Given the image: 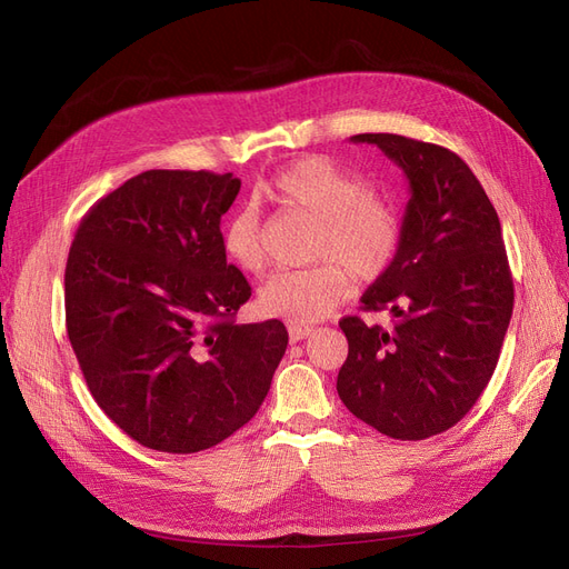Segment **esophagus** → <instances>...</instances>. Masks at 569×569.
Listing matches in <instances>:
<instances>
[{
  "mask_svg": "<svg viewBox=\"0 0 569 569\" xmlns=\"http://www.w3.org/2000/svg\"><path fill=\"white\" fill-rule=\"evenodd\" d=\"M311 332H313V327H308V325H289V339L295 343L306 339Z\"/></svg>",
  "mask_w": 569,
  "mask_h": 569,
  "instance_id": "obj_1",
  "label": "esophagus"
}]
</instances>
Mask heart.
Listing matches in <instances>:
<instances>
[{"label":"heart","mask_w":569,"mask_h":569,"mask_svg":"<svg viewBox=\"0 0 569 569\" xmlns=\"http://www.w3.org/2000/svg\"><path fill=\"white\" fill-rule=\"evenodd\" d=\"M287 211L318 222L308 270L278 272L263 284L258 306L270 318L308 325L330 316L351 295V272L372 282L393 266L403 222L389 201L370 192L363 178L327 157H303L274 176L266 189ZM222 249L249 274L266 268L261 218L249 206L237 209L222 228Z\"/></svg>","instance_id":"heart-1"}]
</instances>
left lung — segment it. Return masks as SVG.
<instances>
[{
	"instance_id": "left-lung-1",
	"label": "left lung",
	"mask_w": 569,
	"mask_h": 569,
	"mask_svg": "<svg viewBox=\"0 0 569 569\" xmlns=\"http://www.w3.org/2000/svg\"><path fill=\"white\" fill-rule=\"evenodd\" d=\"M351 140L380 147L406 173L410 199L399 256L360 297L393 327L339 320L349 356L337 391L377 432L420 441L468 416L501 356L515 301L501 222L451 149L391 132Z\"/></svg>"
}]
</instances>
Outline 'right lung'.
I'll return each instance as SVG.
<instances>
[{
	"label": "right lung",
	"mask_w": 569,
	"mask_h": 569,
	"mask_svg": "<svg viewBox=\"0 0 569 569\" xmlns=\"http://www.w3.org/2000/svg\"><path fill=\"white\" fill-rule=\"evenodd\" d=\"M232 173L147 170L82 216L66 330L97 406L137 443L197 453L261 408L287 349L280 320L234 325L251 297L220 218Z\"/></svg>",
	"instance_id": "1"
}]
</instances>
